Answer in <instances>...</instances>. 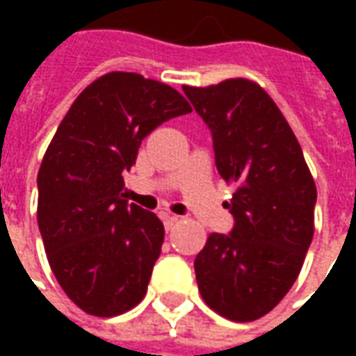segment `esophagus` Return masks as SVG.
<instances>
[{
	"instance_id": "obj_1",
	"label": "esophagus",
	"mask_w": 356,
	"mask_h": 356,
	"mask_svg": "<svg viewBox=\"0 0 356 356\" xmlns=\"http://www.w3.org/2000/svg\"><path fill=\"white\" fill-rule=\"evenodd\" d=\"M162 221H163V225H165V231H171V229H173V227L179 223V217L171 216V213H165V211H163Z\"/></svg>"
}]
</instances>
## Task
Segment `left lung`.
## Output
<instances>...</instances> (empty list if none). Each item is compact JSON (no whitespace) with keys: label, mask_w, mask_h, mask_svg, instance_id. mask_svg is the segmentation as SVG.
Segmentation results:
<instances>
[{"label":"left lung","mask_w":356,"mask_h":356,"mask_svg":"<svg viewBox=\"0 0 356 356\" xmlns=\"http://www.w3.org/2000/svg\"><path fill=\"white\" fill-rule=\"evenodd\" d=\"M213 139L219 175L236 183L223 206L229 234L211 232L194 259L202 299L229 321L250 322L288 293L314 232L316 186L275 101L250 80L183 88Z\"/></svg>","instance_id":"left-lung-1"}]
</instances>
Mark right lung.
I'll return each mask as SVG.
<instances>
[{
	"mask_svg": "<svg viewBox=\"0 0 356 356\" xmlns=\"http://www.w3.org/2000/svg\"><path fill=\"white\" fill-rule=\"evenodd\" d=\"M193 112L140 74L110 72L74 101L38 173V225L51 270L81 311L116 316L140 303L163 244L156 213L129 204L124 171L140 140Z\"/></svg>",
	"mask_w": 356,
	"mask_h": 356,
	"instance_id": "add662e5",
	"label": "right lung"
}]
</instances>
